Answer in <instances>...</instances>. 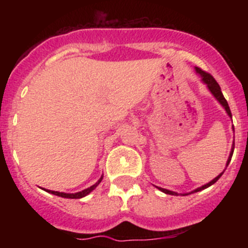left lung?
Here are the masks:
<instances>
[{
    "instance_id": "8db88e82",
    "label": "left lung",
    "mask_w": 248,
    "mask_h": 248,
    "mask_svg": "<svg viewBox=\"0 0 248 248\" xmlns=\"http://www.w3.org/2000/svg\"><path fill=\"white\" fill-rule=\"evenodd\" d=\"M195 69H196V73H198V74H200V76H201V78H202V82L205 83L206 85H207V88H209V91L211 92V93H212V95H214V97L216 98V99H217V102L220 103L221 105H222L223 108H225V110H226V113L229 114V117H230V118H232V114H231V110H230V107H229V104H227V100L225 99V97H223L222 92H221L220 85H218V83L216 82V80H215V78H214V77H212L211 74H209V73H206V72H203L202 69H200V68H198V67L195 68ZM233 149H235V143H233V145H232L231 153H230V156H229V159H227L226 168H227V165H229V164H230V161H231L232 154H233ZM223 171H225V170H223ZM223 171L221 172L220 175H217V176L215 177L214 180H211V181H210L209 184H206V185H202V186H201V187H198V189H196V190H194V191H191V192H198V191H201V190H203V189H206V187H209V186L214 185V184L216 183V181H217L218 179H220L221 176H222ZM156 187H157V186H156ZM157 189H159L160 191L165 192V194H168V195H179V194H177V192L170 191V190L163 189V187H157ZM184 195H189V194H184Z\"/></svg>"
}]
</instances>
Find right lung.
<instances>
[{
    "label": "right lung",
    "instance_id": "obj_1",
    "mask_svg": "<svg viewBox=\"0 0 248 248\" xmlns=\"http://www.w3.org/2000/svg\"><path fill=\"white\" fill-rule=\"evenodd\" d=\"M103 176L100 177L99 180H98V183H95L94 185H92L91 187H88V189H84L82 190V191L79 192H76V194H65V192H59V191H52V190H46L47 192H50V194H53V195H57V196H61V198H65V199H82L84 198V196H87L88 194H91L92 191H93L95 187H97L98 185L100 184V181H102Z\"/></svg>",
    "mask_w": 248,
    "mask_h": 248
}]
</instances>
